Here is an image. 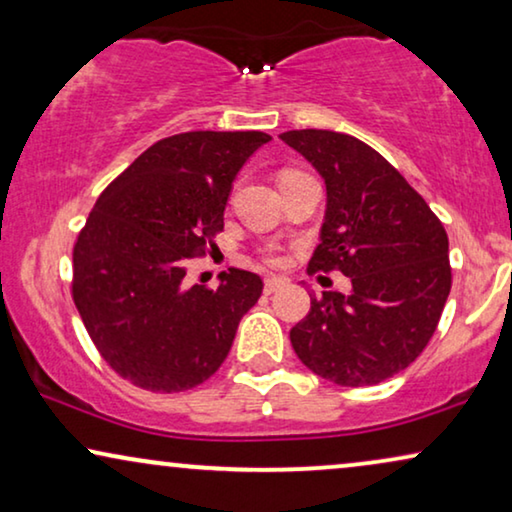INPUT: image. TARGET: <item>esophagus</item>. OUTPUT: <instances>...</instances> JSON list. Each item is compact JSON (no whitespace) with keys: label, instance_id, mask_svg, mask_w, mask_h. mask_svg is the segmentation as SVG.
I'll return each mask as SVG.
<instances>
[{"label":"esophagus","instance_id":"obj_1","mask_svg":"<svg viewBox=\"0 0 512 512\" xmlns=\"http://www.w3.org/2000/svg\"><path fill=\"white\" fill-rule=\"evenodd\" d=\"M284 284H286V279H282V277H265L263 279V293H265V296H270V293L282 289Z\"/></svg>","mask_w":512,"mask_h":512}]
</instances>
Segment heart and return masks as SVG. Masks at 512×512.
I'll return each mask as SVG.
<instances>
[{
  "instance_id": "heart-1",
  "label": "heart",
  "mask_w": 512,
  "mask_h": 512,
  "mask_svg": "<svg viewBox=\"0 0 512 512\" xmlns=\"http://www.w3.org/2000/svg\"><path fill=\"white\" fill-rule=\"evenodd\" d=\"M293 174H300V172H296V170H282V172H279V184H282V181H286V179H291ZM263 261L268 265H282V256H277V254H272V251H268V254L263 256Z\"/></svg>"
}]
</instances>
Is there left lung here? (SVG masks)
Here are the masks:
<instances>
[{
  "instance_id": "obj_1",
  "label": "left lung",
  "mask_w": 512,
  "mask_h": 512,
  "mask_svg": "<svg viewBox=\"0 0 512 512\" xmlns=\"http://www.w3.org/2000/svg\"><path fill=\"white\" fill-rule=\"evenodd\" d=\"M282 142L326 181L321 242L307 270L352 279V293L324 291L291 328L312 373L340 387H370L424 352L450 296L447 233L426 200L361 139L289 130Z\"/></svg>"
}]
</instances>
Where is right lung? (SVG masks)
<instances>
[{
	"label": "right lung",
	"instance_id": "add662e5",
	"mask_svg": "<svg viewBox=\"0 0 512 512\" xmlns=\"http://www.w3.org/2000/svg\"><path fill=\"white\" fill-rule=\"evenodd\" d=\"M265 132L195 130L149 146L97 198L74 244L72 298L109 368L156 394L209 380L261 298L254 272L186 289V261L223 230L235 174Z\"/></svg>",
	"mask_w": 512,
	"mask_h": 512
}]
</instances>
